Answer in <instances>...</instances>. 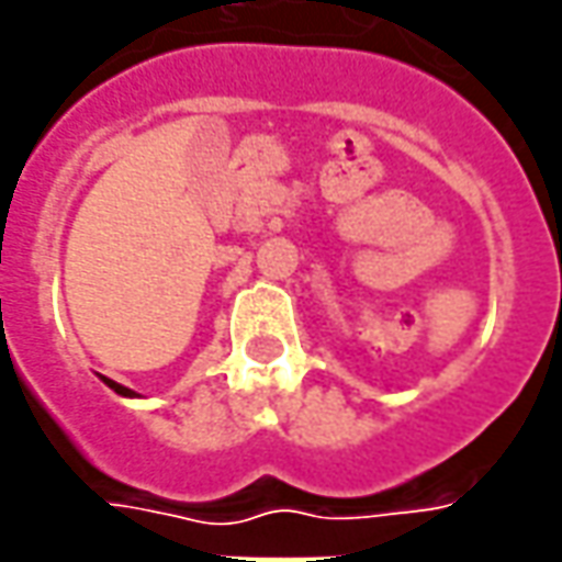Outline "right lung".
<instances>
[{
    "mask_svg": "<svg viewBox=\"0 0 562 562\" xmlns=\"http://www.w3.org/2000/svg\"><path fill=\"white\" fill-rule=\"evenodd\" d=\"M104 380V383H108V386H111V390H114V393H120V395H132V390H126V386H120V383H114V380H108V378H101Z\"/></svg>",
    "mask_w": 562,
    "mask_h": 562,
    "instance_id": "1",
    "label": "right lung"
}]
</instances>
